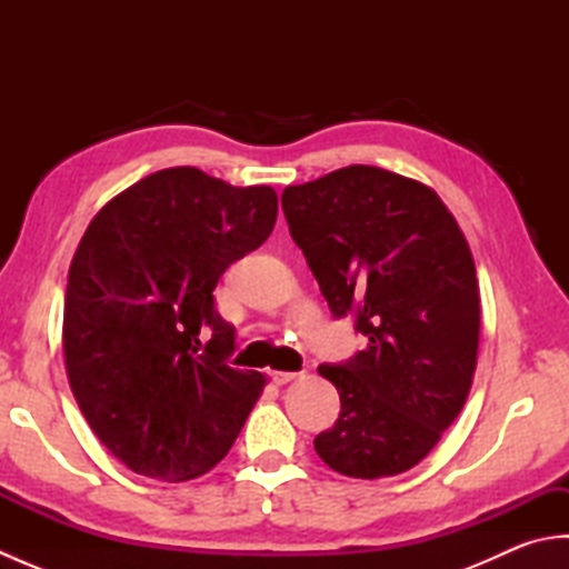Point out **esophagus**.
Returning <instances> with one entry per match:
<instances>
[{
    "mask_svg": "<svg viewBox=\"0 0 569 569\" xmlns=\"http://www.w3.org/2000/svg\"><path fill=\"white\" fill-rule=\"evenodd\" d=\"M298 377H300L298 371H271V381L278 383V386H283V383L293 381V379H298Z\"/></svg>",
    "mask_w": 569,
    "mask_h": 569,
    "instance_id": "1",
    "label": "esophagus"
}]
</instances>
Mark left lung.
<instances>
[{"instance_id":"left-lung-1","label":"left lung","mask_w":569,"mask_h":569,"mask_svg":"<svg viewBox=\"0 0 569 569\" xmlns=\"http://www.w3.org/2000/svg\"><path fill=\"white\" fill-rule=\"evenodd\" d=\"M288 229L335 318L357 316L367 347L318 367L340 418L316 438L355 479L416 467L462 410L477 369L475 259L438 192L377 166H347L281 196Z\"/></svg>"}]
</instances>
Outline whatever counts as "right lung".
<instances>
[{"label":"right lung","mask_w":569,"mask_h":569,"mask_svg":"<svg viewBox=\"0 0 569 569\" xmlns=\"http://www.w3.org/2000/svg\"><path fill=\"white\" fill-rule=\"evenodd\" d=\"M278 196L163 168L92 217L70 261L63 357L84 420L137 475L188 481L234 445L266 386L224 365V269L271 234Z\"/></svg>","instance_id":"add662e5"}]
</instances>
